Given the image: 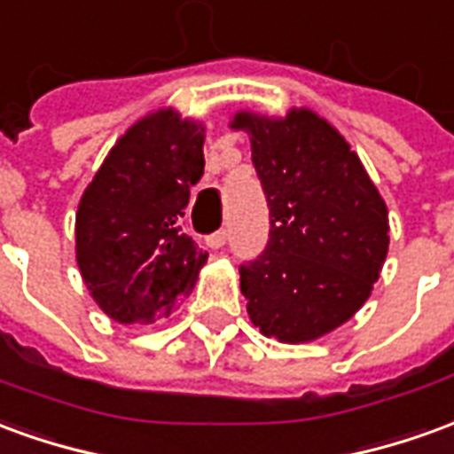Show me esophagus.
Segmentation results:
<instances>
[{"label": "esophagus", "instance_id": "esophagus-1", "mask_svg": "<svg viewBox=\"0 0 454 454\" xmlns=\"http://www.w3.org/2000/svg\"><path fill=\"white\" fill-rule=\"evenodd\" d=\"M228 240V231L226 228H221V231H216V233H211V236L206 238V246L208 248H221V246H226Z\"/></svg>", "mask_w": 454, "mask_h": 454}]
</instances>
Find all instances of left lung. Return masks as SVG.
<instances>
[{
  "mask_svg": "<svg viewBox=\"0 0 454 454\" xmlns=\"http://www.w3.org/2000/svg\"><path fill=\"white\" fill-rule=\"evenodd\" d=\"M270 206L265 253L240 265V293L260 334L304 344L348 322L369 300L388 253V208L359 154L325 117L240 110Z\"/></svg>",
  "mask_w": 454,
  "mask_h": 454,
  "instance_id": "1",
  "label": "left lung"
}]
</instances>
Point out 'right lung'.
<instances>
[{
	"instance_id": "add662e5",
	"label": "right lung",
	"mask_w": 454,
	"mask_h": 454,
	"mask_svg": "<svg viewBox=\"0 0 454 454\" xmlns=\"http://www.w3.org/2000/svg\"><path fill=\"white\" fill-rule=\"evenodd\" d=\"M204 174V125L161 107L107 152L75 214V260L95 304L120 325L169 315L208 253L182 233Z\"/></svg>"
}]
</instances>
